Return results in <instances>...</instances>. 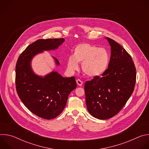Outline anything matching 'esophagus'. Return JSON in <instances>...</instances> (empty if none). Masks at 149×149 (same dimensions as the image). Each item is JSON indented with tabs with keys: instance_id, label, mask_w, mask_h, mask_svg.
Returning <instances> with one entry per match:
<instances>
[{
	"instance_id": "34e87169",
	"label": "esophagus",
	"mask_w": 149,
	"mask_h": 149,
	"mask_svg": "<svg viewBox=\"0 0 149 149\" xmlns=\"http://www.w3.org/2000/svg\"><path fill=\"white\" fill-rule=\"evenodd\" d=\"M76 82H77V84H78V86H81L82 85V82L80 79H77Z\"/></svg>"
}]
</instances>
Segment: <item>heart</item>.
Here are the masks:
<instances>
[{
    "mask_svg": "<svg viewBox=\"0 0 149 149\" xmlns=\"http://www.w3.org/2000/svg\"><path fill=\"white\" fill-rule=\"evenodd\" d=\"M81 62L82 71L90 77H95L103 73L107 68L109 56L105 49L98 48L88 43L79 44L75 47L72 56L67 61V68L74 72Z\"/></svg>",
    "mask_w": 149,
    "mask_h": 149,
    "instance_id": "1",
    "label": "heart"
}]
</instances>
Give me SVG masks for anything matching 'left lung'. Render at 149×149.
I'll return each mask as SVG.
<instances>
[{
  "instance_id": "8db88e82",
  "label": "left lung",
  "mask_w": 149,
  "mask_h": 149,
  "mask_svg": "<svg viewBox=\"0 0 149 149\" xmlns=\"http://www.w3.org/2000/svg\"><path fill=\"white\" fill-rule=\"evenodd\" d=\"M106 38L111 46L109 68L101 78L95 76L84 85L87 110L100 120L110 118L119 113L132 95L136 80L131 55L117 42Z\"/></svg>"
}]
</instances>
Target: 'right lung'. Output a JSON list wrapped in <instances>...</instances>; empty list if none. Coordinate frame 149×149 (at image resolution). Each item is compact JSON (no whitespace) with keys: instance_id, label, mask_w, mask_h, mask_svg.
Here are the masks:
<instances>
[{"instance_id":"add662e5","label":"right lung","mask_w":149,"mask_h":149,"mask_svg":"<svg viewBox=\"0 0 149 149\" xmlns=\"http://www.w3.org/2000/svg\"><path fill=\"white\" fill-rule=\"evenodd\" d=\"M64 40L63 38L38 39L28 46L16 62L15 83L19 97L32 113L47 120L53 119L63 111L69 94L77 87L75 78L63 77L56 71L44 77L38 76L33 72L31 62L36 54L56 49Z\"/></svg>"}]
</instances>
